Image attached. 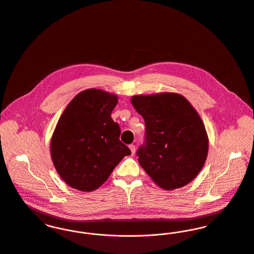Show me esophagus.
Segmentation results:
<instances>
[{
	"mask_svg": "<svg viewBox=\"0 0 254 254\" xmlns=\"http://www.w3.org/2000/svg\"><path fill=\"white\" fill-rule=\"evenodd\" d=\"M128 147H129V149H130V151H131V154H132V155H134V153H135V149H136V148H135V146H134L133 144H131V145H129Z\"/></svg>",
	"mask_w": 254,
	"mask_h": 254,
	"instance_id": "34e87169",
	"label": "esophagus"
}]
</instances>
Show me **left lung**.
<instances>
[{
	"label": "left lung",
	"instance_id": "8db88e82",
	"mask_svg": "<svg viewBox=\"0 0 254 254\" xmlns=\"http://www.w3.org/2000/svg\"><path fill=\"white\" fill-rule=\"evenodd\" d=\"M131 103L146 127L145 142L136 153L140 165L164 190L190 184L204 166L209 148L193 106L175 93L133 96Z\"/></svg>",
	"mask_w": 254,
	"mask_h": 254
}]
</instances>
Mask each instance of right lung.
<instances>
[{
  "mask_svg": "<svg viewBox=\"0 0 254 254\" xmlns=\"http://www.w3.org/2000/svg\"><path fill=\"white\" fill-rule=\"evenodd\" d=\"M117 102L116 95L88 89L74 97L59 119L50 153L59 175L69 187L87 192L97 190L131 154L111 118Z\"/></svg>",
  "mask_w": 254,
  "mask_h": 254,
  "instance_id": "1",
  "label": "right lung"
}]
</instances>
